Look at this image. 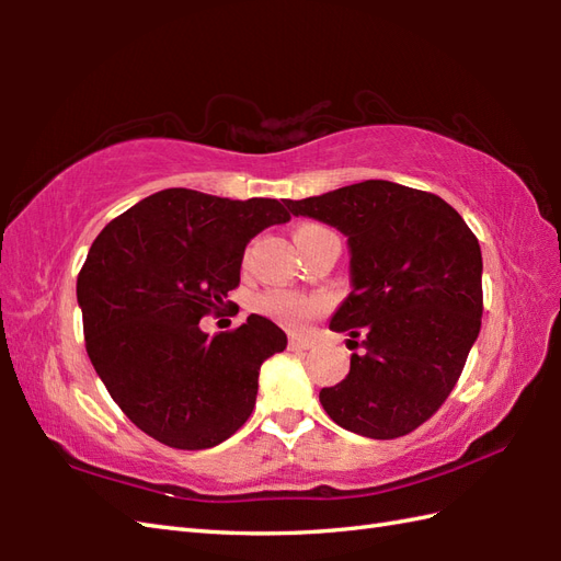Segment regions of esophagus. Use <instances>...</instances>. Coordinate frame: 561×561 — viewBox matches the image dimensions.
Here are the masks:
<instances>
[{
	"instance_id": "34e87169",
	"label": "esophagus",
	"mask_w": 561,
	"mask_h": 561,
	"mask_svg": "<svg viewBox=\"0 0 561 561\" xmlns=\"http://www.w3.org/2000/svg\"><path fill=\"white\" fill-rule=\"evenodd\" d=\"M311 347H313V340L296 337V335L289 337V350H291V352H306V350H311Z\"/></svg>"
}]
</instances>
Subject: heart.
Segmentation results:
<instances>
[{"mask_svg":"<svg viewBox=\"0 0 561 561\" xmlns=\"http://www.w3.org/2000/svg\"><path fill=\"white\" fill-rule=\"evenodd\" d=\"M316 231H325L318 224H301L294 231L296 241H301L304 236H311ZM328 299L320 294H306L296 289H270L255 301L257 313L267 316L274 323H279L289 330H304L316 316L325 311Z\"/></svg>","mask_w":561,"mask_h":561,"instance_id":"heart-1","label":"heart"}]
</instances>
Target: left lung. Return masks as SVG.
<instances>
[{"label": "left lung", "instance_id": "1", "mask_svg": "<svg viewBox=\"0 0 561 561\" xmlns=\"http://www.w3.org/2000/svg\"><path fill=\"white\" fill-rule=\"evenodd\" d=\"M284 205L335 226L350 248L352 291L330 330L362 337L364 352L352 354L344 380L320 390V404L359 436L410 434L444 404L480 335L478 238L448 202L390 181Z\"/></svg>", "mask_w": 561, "mask_h": 561}]
</instances>
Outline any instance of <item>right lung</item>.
<instances>
[{"label":"right lung","mask_w":561,"mask_h":561,"mask_svg":"<svg viewBox=\"0 0 561 561\" xmlns=\"http://www.w3.org/2000/svg\"><path fill=\"white\" fill-rule=\"evenodd\" d=\"M289 219L277 199L169 187L93 241L77 279L89 359L117 408L151 438L211 448L253 412L260 366L287 350V335L250 313L238 330L209 337L199 318L238 287L250 238Z\"/></svg>","instance_id":"right-lung-1"}]
</instances>
